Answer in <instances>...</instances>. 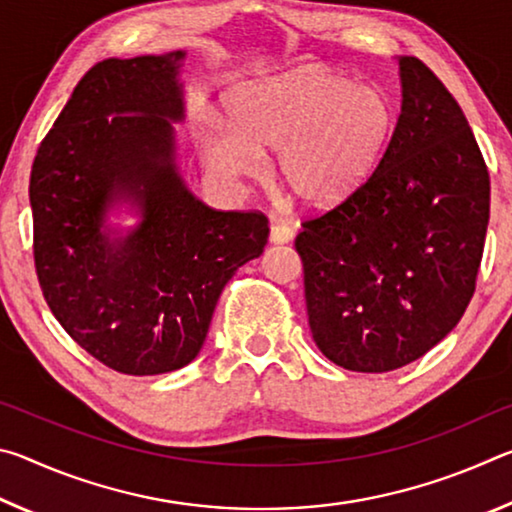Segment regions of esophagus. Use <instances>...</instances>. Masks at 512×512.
I'll return each instance as SVG.
<instances>
[{"instance_id": "esophagus-1", "label": "esophagus", "mask_w": 512, "mask_h": 512, "mask_svg": "<svg viewBox=\"0 0 512 512\" xmlns=\"http://www.w3.org/2000/svg\"><path fill=\"white\" fill-rule=\"evenodd\" d=\"M293 235H296V232H293V228L287 223H273L271 225V244H289Z\"/></svg>"}]
</instances>
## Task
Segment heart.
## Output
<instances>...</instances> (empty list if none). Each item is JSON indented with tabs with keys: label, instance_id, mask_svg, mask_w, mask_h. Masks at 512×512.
<instances>
[{
	"label": "heart",
	"instance_id": "obj_1",
	"mask_svg": "<svg viewBox=\"0 0 512 512\" xmlns=\"http://www.w3.org/2000/svg\"><path fill=\"white\" fill-rule=\"evenodd\" d=\"M235 124L212 119L203 158L216 176H253L262 149H277V173L309 207H334L366 185L395 133V106L377 85L307 67L248 83L232 99Z\"/></svg>",
	"mask_w": 512,
	"mask_h": 512
}]
</instances>
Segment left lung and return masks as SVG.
<instances>
[{
  "instance_id": "1",
  "label": "left lung",
  "mask_w": 512,
  "mask_h": 512,
  "mask_svg": "<svg viewBox=\"0 0 512 512\" xmlns=\"http://www.w3.org/2000/svg\"><path fill=\"white\" fill-rule=\"evenodd\" d=\"M402 112L357 194L302 221L311 336L336 366L388 372L420 359L474 296L490 219V173L431 69L400 58Z\"/></svg>"
}]
</instances>
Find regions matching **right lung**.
Instances as JSON below:
<instances>
[{"mask_svg":"<svg viewBox=\"0 0 512 512\" xmlns=\"http://www.w3.org/2000/svg\"><path fill=\"white\" fill-rule=\"evenodd\" d=\"M183 58L94 65L31 167L42 296L85 352L135 377L196 359L223 287L268 241L262 212L212 210L180 178L171 121L185 117ZM119 202L143 219L126 236L105 225Z\"/></svg>","mask_w":512,"mask_h":512,"instance_id":"obj_1","label":"right lung"}]
</instances>
